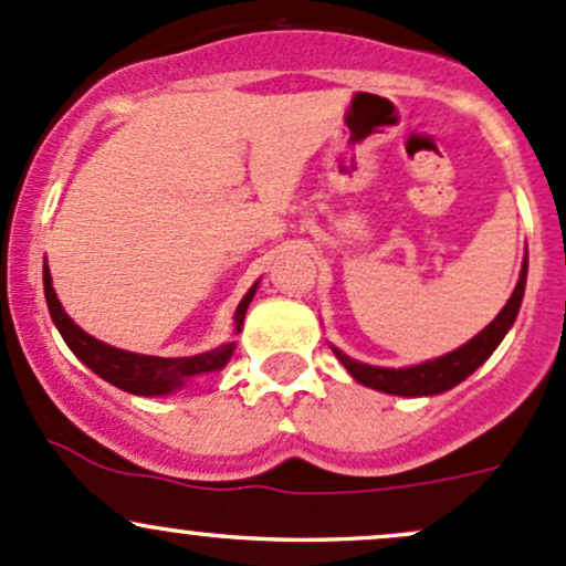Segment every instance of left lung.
<instances>
[{
	"label": "left lung",
	"mask_w": 566,
	"mask_h": 566,
	"mask_svg": "<svg viewBox=\"0 0 566 566\" xmlns=\"http://www.w3.org/2000/svg\"><path fill=\"white\" fill-rule=\"evenodd\" d=\"M526 260H523L518 284H515L507 306L496 314V319H493L488 328L480 331L472 342L453 349V353L442 355V358L426 360L420 363V366L409 368H382L347 358V355L338 353L336 347H333V353H336V358L344 363V368H347L360 385L390 392V396H437V392L455 388V385L463 382L474 368H480L488 358H491L493 349L502 344L504 333L513 328L523 301V290H526Z\"/></svg>",
	"instance_id": "left-lung-1"
}]
</instances>
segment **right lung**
Instances as JSON below:
<instances>
[{"mask_svg":"<svg viewBox=\"0 0 566 566\" xmlns=\"http://www.w3.org/2000/svg\"><path fill=\"white\" fill-rule=\"evenodd\" d=\"M43 287H45V301L48 312H51L53 325H56L62 338L67 342V347L73 349L75 358L86 363L97 377H103L105 382L116 385V388L133 392V396H165V392H174L184 388V382L198 374L219 371L224 363L233 355L235 344H222L217 349H208V353L192 355V358H157V355H138L127 353V349L111 347V344L99 342V338L88 336L86 331H81L78 325L70 319V314L64 312L62 303H59L56 293H53L51 284V271L48 265L43 268ZM254 293H258V282L252 284L243 301L235 308V333L241 331L243 317H247V308L252 303Z\"/></svg>","mask_w":566,"mask_h":566,"instance_id":"1","label":"right lung"}]
</instances>
